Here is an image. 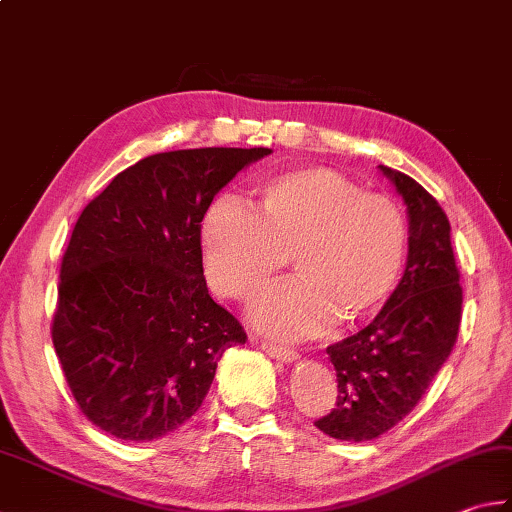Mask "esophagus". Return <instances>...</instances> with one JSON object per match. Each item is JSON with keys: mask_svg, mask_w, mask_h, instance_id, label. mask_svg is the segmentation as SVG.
Returning a JSON list of instances; mask_svg holds the SVG:
<instances>
[{"mask_svg": "<svg viewBox=\"0 0 512 512\" xmlns=\"http://www.w3.org/2000/svg\"><path fill=\"white\" fill-rule=\"evenodd\" d=\"M260 347L269 354L274 356L276 361H283V363H294L298 359V352L289 350V347H283V345H276V343H269V341H263L260 343Z\"/></svg>", "mask_w": 512, "mask_h": 512, "instance_id": "esophagus-1", "label": "esophagus"}]
</instances>
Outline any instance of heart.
<instances>
[{
    "label": "heart",
    "instance_id": "1",
    "mask_svg": "<svg viewBox=\"0 0 512 512\" xmlns=\"http://www.w3.org/2000/svg\"><path fill=\"white\" fill-rule=\"evenodd\" d=\"M200 243L209 285L231 301H252L292 256L298 278L260 298L254 323L283 339H312L336 318L356 325L390 301L410 229L390 196L363 191L334 169L301 167L260 182L252 209L211 202Z\"/></svg>",
    "mask_w": 512,
    "mask_h": 512
}]
</instances>
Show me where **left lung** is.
I'll use <instances>...</instances> for the list:
<instances>
[{
  "label": "left lung",
  "instance_id": "obj_1",
  "mask_svg": "<svg viewBox=\"0 0 512 512\" xmlns=\"http://www.w3.org/2000/svg\"><path fill=\"white\" fill-rule=\"evenodd\" d=\"M379 169L408 211V263L374 321L327 347L339 397L314 426L341 441H372L414 410L455 347L464 303L446 211L406 173Z\"/></svg>",
  "mask_w": 512,
  "mask_h": 512
}]
</instances>
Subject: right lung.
<instances>
[{"mask_svg":"<svg viewBox=\"0 0 512 512\" xmlns=\"http://www.w3.org/2000/svg\"><path fill=\"white\" fill-rule=\"evenodd\" d=\"M272 149H180L124 169L77 218L53 345L86 419L153 441L191 419L245 330L209 296L200 223L238 171Z\"/></svg>","mask_w":512,"mask_h":512,"instance_id":"obj_1","label":"right lung"}]
</instances>
